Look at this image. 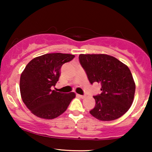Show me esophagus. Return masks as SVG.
Instances as JSON below:
<instances>
[{
	"mask_svg": "<svg viewBox=\"0 0 152 152\" xmlns=\"http://www.w3.org/2000/svg\"><path fill=\"white\" fill-rule=\"evenodd\" d=\"M77 96H78V97H80V98H81V99H83V98H85V96H84V95H80V94H77Z\"/></svg>",
	"mask_w": 152,
	"mask_h": 152,
	"instance_id": "34e87169",
	"label": "esophagus"
}]
</instances>
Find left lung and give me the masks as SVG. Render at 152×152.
<instances>
[{
    "label": "left lung",
    "mask_w": 152,
    "mask_h": 152,
    "mask_svg": "<svg viewBox=\"0 0 152 152\" xmlns=\"http://www.w3.org/2000/svg\"><path fill=\"white\" fill-rule=\"evenodd\" d=\"M79 62L90 83L102 85V94L94 96L96 105L90 114L101 121L123 116L133 103L136 88L128 66L106 54H80Z\"/></svg>",
    "instance_id": "8db88e82"
}]
</instances>
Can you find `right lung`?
I'll return each instance as SVG.
<instances>
[{
  "mask_svg": "<svg viewBox=\"0 0 152 152\" xmlns=\"http://www.w3.org/2000/svg\"><path fill=\"white\" fill-rule=\"evenodd\" d=\"M75 57L69 53H46L31 61L20 75V91L23 102L38 117L53 119L67 109L74 92L69 94L52 90L60 76L62 65Z\"/></svg>",
  "mask_w": 152,
  "mask_h": 152,
  "instance_id": "obj_1",
  "label": "right lung"
}]
</instances>
